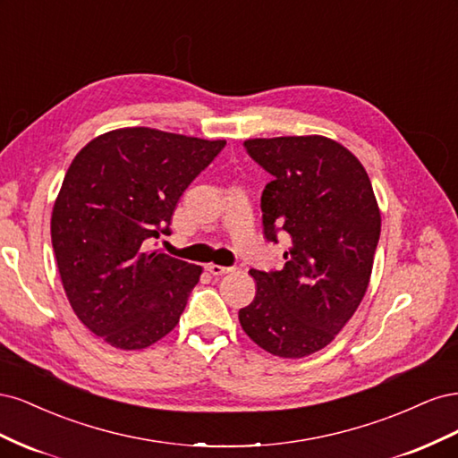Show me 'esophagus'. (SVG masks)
<instances>
[{
    "label": "esophagus",
    "instance_id": "esophagus-1",
    "mask_svg": "<svg viewBox=\"0 0 458 458\" xmlns=\"http://www.w3.org/2000/svg\"><path fill=\"white\" fill-rule=\"evenodd\" d=\"M206 271L212 273L214 276H221V275H227V273L234 271V267H224V266H216V263H210V266H206Z\"/></svg>",
    "mask_w": 458,
    "mask_h": 458
}]
</instances>
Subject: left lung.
<instances>
[{
  "instance_id": "1",
  "label": "left lung",
  "mask_w": 458,
  "mask_h": 458,
  "mask_svg": "<svg viewBox=\"0 0 458 458\" xmlns=\"http://www.w3.org/2000/svg\"><path fill=\"white\" fill-rule=\"evenodd\" d=\"M271 174L261 192L263 237L290 241L281 271H258L256 296L239 311L259 348L300 359L328 345L361 303L380 239L370 179L352 152L321 135L248 140Z\"/></svg>"
}]
</instances>
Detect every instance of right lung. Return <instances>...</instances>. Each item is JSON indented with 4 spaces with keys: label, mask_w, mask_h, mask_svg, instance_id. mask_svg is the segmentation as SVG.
<instances>
[{
    "label": "right lung",
    "mask_w": 458,
    "mask_h": 458,
    "mask_svg": "<svg viewBox=\"0 0 458 458\" xmlns=\"http://www.w3.org/2000/svg\"><path fill=\"white\" fill-rule=\"evenodd\" d=\"M224 147L123 128L95 137L68 168L53 250L74 313L113 348H148L179 323L202 267L148 252V241L170 234L179 199Z\"/></svg>",
    "instance_id": "right-lung-1"
}]
</instances>
